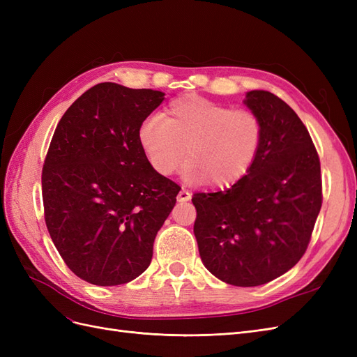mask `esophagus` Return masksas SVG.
Here are the masks:
<instances>
[{
  "label": "esophagus",
  "instance_id": "obj_1",
  "mask_svg": "<svg viewBox=\"0 0 357 357\" xmlns=\"http://www.w3.org/2000/svg\"><path fill=\"white\" fill-rule=\"evenodd\" d=\"M190 197H192V193H190L189 190H186V189H181V190L178 192L177 199H178V202H186V201H189V199H190Z\"/></svg>",
  "mask_w": 357,
  "mask_h": 357
}]
</instances>
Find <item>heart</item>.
I'll return each instance as SVG.
<instances>
[{
    "label": "heart",
    "mask_w": 357,
    "mask_h": 357,
    "mask_svg": "<svg viewBox=\"0 0 357 357\" xmlns=\"http://www.w3.org/2000/svg\"><path fill=\"white\" fill-rule=\"evenodd\" d=\"M264 126L250 110L186 96L172 101L164 113L144 119L138 143L158 174L171 176L189 156L183 169L186 181L207 178L211 186H229L243 178L259 155Z\"/></svg>",
    "instance_id": "1"
}]
</instances>
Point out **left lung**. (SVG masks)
<instances>
[{
  "label": "left lung",
  "instance_id": "obj_1",
  "mask_svg": "<svg viewBox=\"0 0 357 357\" xmlns=\"http://www.w3.org/2000/svg\"><path fill=\"white\" fill-rule=\"evenodd\" d=\"M244 104L262 122L261 150L232 188L193 195V232L214 277L253 287L283 275L305 253L321 207V177L307 128L283 100L250 91Z\"/></svg>",
  "mask_w": 357,
  "mask_h": 357
}]
</instances>
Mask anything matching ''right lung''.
<instances>
[{"mask_svg":"<svg viewBox=\"0 0 357 357\" xmlns=\"http://www.w3.org/2000/svg\"><path fill=\"white\" fill-rule=\"evenodd\" d=\"M164 92L100 83L61 117L43 165L45 220L63 262L96 286L129 283L152 262L180 186L150 167L138 128Z\"/></svg>","mask_w":357,"mask_h":357,"instance_id":"right-lung-1","label":"right lung"}]
</instances>
